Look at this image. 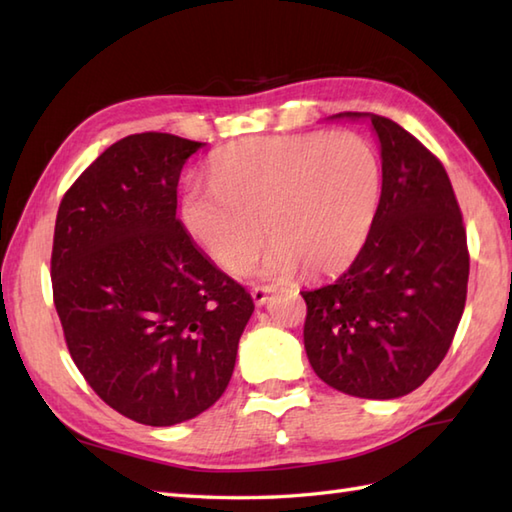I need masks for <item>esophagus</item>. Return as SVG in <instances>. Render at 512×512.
Here are the masks:
<instances>
[{
	"instance_id": "1",
	"label": "esophagus",
	"mask_w": 512,
	"mask_h": 512,
	"mask_svg": "<svg viewBox=\"0 0 512 512\" xmlns=\"http://www.w3.org/2000/svg\"><path fill=\"white\" fill-rule=\"evenodd\" d=\"M270 292H273V288H270V286H255L253 292H250V297H253V301L257 303V306H264V303L268 301Z\"/></svg>"
}]
</instances>
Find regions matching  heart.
I'll return each mask as SVG.
<instances>
[{
	"label": "heart",
	"mask_w": 512,
	"mask_h": 512,
	"mask_svg": "<svg viewBox=\"0 0 512 512\" xmlns=\"http://www.w3.org/2000/svg\"><path fill=\"white\" fill-rule=\"evenodd\" d=\"M209 182L184 191L180 217L215 264L244 273L266 231L264 275L301 266L319 277L361 253L380 200V160L356 132L253 136L215 151Z\"/></svg>",
	"instance_id": "1"
}]
</instances>
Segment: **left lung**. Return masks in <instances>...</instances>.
<instances>
[{
  "label": "left lung",
  "instance_id": "obj_1",
  "mask_svg": "<svg viewBox=\"0 0 512 512\" xmlns=\"http://www.w3.org/2000/svg\"><path fill=\"white\" fill-rule=\"evenodd\" d=\"M367 116L383 156L374 224L339 279L301 292L303 343L323 383L389 400L418 389L447 356L466 303L469 246L438 156L398 123Z\"/></svg>",
  "mask_w": 512,
  "mask_h": 512
}]
</instances>
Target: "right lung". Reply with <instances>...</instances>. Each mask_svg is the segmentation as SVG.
<instances>
[{
	"label": "right lung",
	"instance_id": "1",
	"mask_svg": "<svg viewBox=\"0 0 512 512\" xmlns=\"http://www.w3.org/2000/svg\"><path fill=\"white\" fill-rule=\"evenodd\" d=\"M200 147L121 138L65 191L54 224L52 299L72 361L103 402L149 427L224 394L255 308L176 217L182 165Z\"/></svg>",
	"mask_w": 512,
	"mask_h": 512
}]
</instances>
